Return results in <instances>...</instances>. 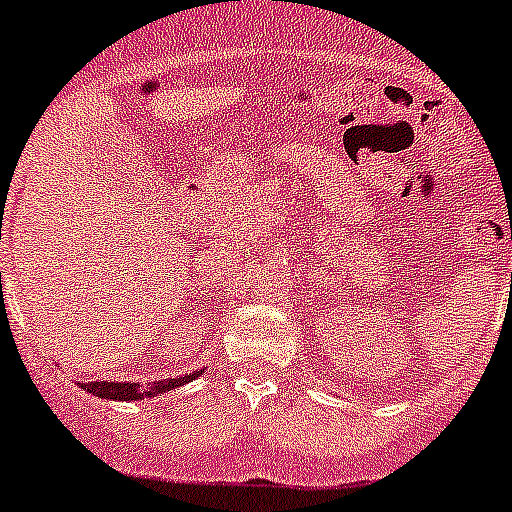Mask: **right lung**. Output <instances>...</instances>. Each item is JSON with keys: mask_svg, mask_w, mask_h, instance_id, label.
I'll list each match as a JSON object with an SVG mask.
<instances>
[{"mask_svg": "<svg viewBox=\"0 0 512 512\" xmlns=\"http://www.w3.org/2000/svg\"><path fill=\"white\" fill-rule=\"evenodd\" d=\"M199 371H191V374L176 376V379H164V381H148V384H131V381H88V384H80L88 394L100 396V399H113V401H136L143 396H159L166 391L176 389V386L189 384L191 379H197Z\"/></svg>", "mask_w": 512, "mask_h": 512, "instance_id": "add662e5", "label": "right lung"}]
</instances>
